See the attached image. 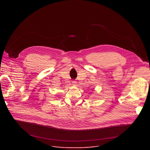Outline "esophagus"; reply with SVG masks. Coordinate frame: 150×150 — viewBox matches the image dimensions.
<instances>
[{
    "label": "esophagus",
    "instance_id": "esophagus-1",
    "mask_svg": "<svg viewBox=\"0 0 150 150\" xmlns=\"http://www.w3.org/2000/svg\"><path fill=\"white\" fill-rule=\"evenodd\" d=\"M72 83L74 85H75V84H76L77 82H76V81H75V80H73V81H72Z\"/></svg>",
    "mask_w": 150,
    "mask_h": 150
}]
</instances>
